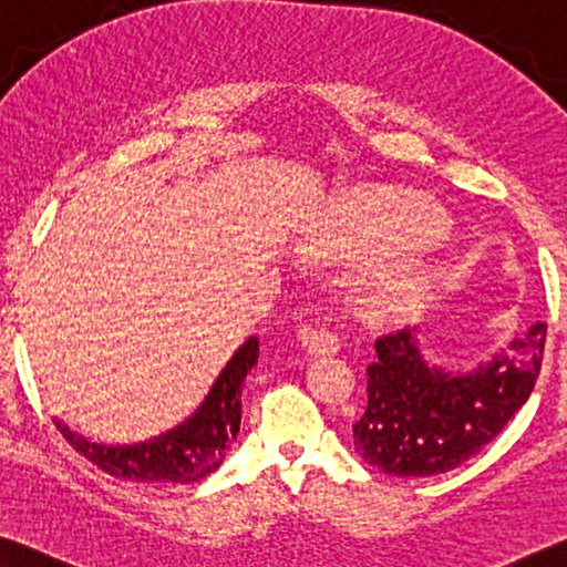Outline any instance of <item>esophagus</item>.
I'll use <instances>...</instances> for the list:
<instances>
[{
    "label": "esophagus",
    "mask_w": 567,
    "mask_h": 567,
    "mask_svg": "<svg viewBox=\"0 0 567 567\" xmlns=\"http://www.w3.org/2000/svg\"><path fill=\"white\" fill-rule=\"evenodd\" d=\"M302 346L312 355H328L338 353L340 348V336L330 328H310L302 332Z\"/></svg>",
    "instance_id": "34e87169"
}]
</instances>
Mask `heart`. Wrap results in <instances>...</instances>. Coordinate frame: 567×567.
Instances as JSON below:
<instances>
[{
    "label": "heart",
    "instance_id": "b5f03b06",
    "mask_svg": "<svg viewBox=\"0 0 567 567\" xmlns=\"http://www.w3.org/2000/svg\"><path fill=\"white\" fill-rule=\"evenodd\" d=\"M444 231L442 214L431 206L401 199L396 194L363 192L350 196L336 214L330 227L312 241L318 255H353L371 247L419 249L436 241ZM424 300V280L409 275L381 277L371 290V308L375 312L403 316Z\"/></svg>",
    "mask_w": 567,
    "mask_h": 567
}]
</instances>
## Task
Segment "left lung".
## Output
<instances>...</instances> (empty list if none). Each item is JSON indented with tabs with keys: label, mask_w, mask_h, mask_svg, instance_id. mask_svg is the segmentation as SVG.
Returning a JSON list of instances; mask_svg holds the SVG:
<instances>
[{
	"label": "left lung",
	"mask_w": 567,
	"mask_h": 567,
	"mask_svg": "<svg viewBox=\"0 0 567 567\" xmlns=\"http://www.w3.org/2000/svg\"><path fill=\"white\" fill-rule=\"evenodd\" d=\"M545 326L509 343L507 353L454 375L421 358L416 328L375 338L365 368L368 406L353 424L363 462L391 477H434L477 456L523 409L543 365Z\"/></svg>",
	"instance_id": "obj_1"
}]
</instances>
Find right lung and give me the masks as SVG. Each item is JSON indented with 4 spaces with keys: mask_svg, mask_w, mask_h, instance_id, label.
I'll list each match as a JSON object with an SVG mask.
<instances>
[{
    "mask_svg": "<svg viewBox=\"0 0 567 567\" xmlns=\"http://www.w3.org/2000/svg\"><path fill=\"white\" fill-rule=\"evenodd\" d=\"M259 358V340L251 336L224 368L202 409L182 426L164 436L131 446H107L87 442L65 421L52 416V424L65 442L90 464L118 480L146 484H192L217 470L227 446L235 442L241 424V383Z\"/></svg>",
    "mask_w": 567,
    "mask_h": 567,
    "instance_id": "right-lung-1",
    "label": "right lung"
}]
</instances>
